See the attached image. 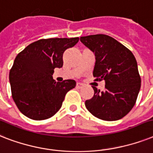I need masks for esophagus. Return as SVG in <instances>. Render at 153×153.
Returning <instances> with one entry per match:
<instances>
[{
    "label": "esophagus",
    "instance_id": "esophagus-1",
    "mask_svg": "<svg viewBox=\"0 0 153 153\" xmlns=\"http://www.w3.org/2000/svg\"><path fill=\"white\" fill-rule=\"evenodd\" d=\"M83 87H84V84H81V83H77V84H76V88H77L80 89L82 88Z\"/></svg>",
    "mask_w": 153,
    "mask_h": 153
}]
</instances>
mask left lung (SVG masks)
<instances>
[{
    "label": "left lung",
    "instance_id": "1",
    "mask_svg": "<svg viewBox=\"0 0 153 153\" xmlns=\"http://www.w3.org/2000/svg\"><path fill=\"white\" fill-rule=\"evenodd\" d=\"M80 39L96 57L93 76L96 80H105L104 91L92 87L94 96L85 101V107L102 120L121 119L134 107L140 91L136 58L126 46L108 35H88Z\"/></svg>",
    "mask_w": 153,
    "mask_h": 153
}]
</instances>
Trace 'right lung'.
<instances>
[{
	"label": "right lung",
	"instance_id": "1",
	"mask_svg": "<svg viewBox=\"0 0 153 153\" xmlns=\"http://www.w3.org/2000/svg\"><path fill=\"white\" fill-rule=\"evenodd\" d=\"M78 41V37L40 39L18 53L9 73V82L13 100L23 114L34 120H44L59 111L76 81L56 82L52 75L55 68L63 65L65 51Z\"/></svg>",
	"mask_w": 153,
	"mask_h": 153
}]
</instances>
